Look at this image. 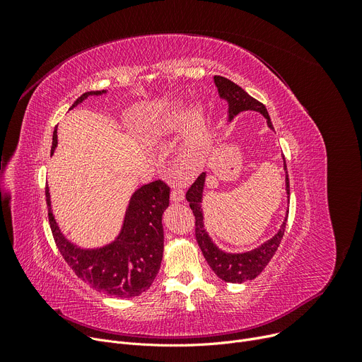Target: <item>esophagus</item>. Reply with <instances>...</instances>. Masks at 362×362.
Segmentation results:
<instances>
[{"instance_id": "1", "label": "esophagus", "mask_w": 362, "mask_h": 362, "mask_svg": "<svg viewBox=\"0 0 362 362\" xmlns=\"http://www.w3.org/2000/svg\"><path fill=\"white\" fill-rule=\"evenodd\" d=\"M171 201L173 202H180L183 201L185 198V192H183V187L182 186H173V189H171V195H170Z\"/></svg>"}]
</instances>
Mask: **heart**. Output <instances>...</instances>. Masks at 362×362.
Instances as JSON below:
<instances>
[{
    "label": "heart",
    "mask_w": 362,
    "mask_h": 362,
    "mask_svg": "<svg viewBox=\"0 0 362 362\" xmlns=\"http://www.w3.org/2000/svg\"><path fill=\"white\" fill-rule=\"evenodd\" d=\"M183 127V144L189 152H199L210 144L205 114L199 107L191 108L187 112L179 105H168L160 110L146 124L151 136H165Z\"/></svg>",
    "instance_id": "heart-1"
}]
</instances>
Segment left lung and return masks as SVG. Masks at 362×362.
Masks as SVG:
<instances>
[{
    "mask_svg": "<svg viewBox=\"0 0 362 362\" xmlns=\"http://www.w3.org/2000/svg\"><path fill=\"white\" fill-rule=\"evenodd\" d=\"M214 83L217 86L220 98L224 100L229 105L227 114H229V122L233 120L235 116H238L242 111H258L267 120L269 127L273 130V124L269 116L267 108L264 107L259 101L252 98L248 92H245L239 85L235 82L223 78V76H214ZM284 160V158H283ZM284 171H286V192L289 195V176L286 161H284ZM206 173H201L198 179L189 187L186 192V201L189 202V206L195 216V236L199 248L204 254V258L210 264L213 272L224 281L227 283H243L255 279L264 269L265 265L270 262L273 255L276 254L279 245L281 242V238L284 235V227H286L288 214L284 217L283 224L280 226L279 232L269 240H265L258 248L246 252L239 254H230L221 251L218 246L213 242V239L205 230L204 224V213H202V195H204V186H205ZM289 213V211H288Z\"/></svg>",
    "mask_w": 362,
    "mask_h": 362,
    "instance_id": "obj_1",
    "label": "left lung"
}]
</instances>
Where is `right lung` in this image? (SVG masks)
Wrapping results in <instances>:
<instances>
[{
	"instance_id": "right-lung-1",
	"label": "right lung",
	"mask_w": 362,
	"mask_h": 362,
	"mask_svg": "<svg viewBox=\"0 0 362 362\" xmlns=\"http://www.w3.org/2000/svg\"><path fill=\"white\" fill-rule=\"evenodd\" d=\"M107 90H90L74 101V108L90 95ZM57 129L52 133L51 156L57 148ZM48 218L54 240L60 254L79 279L95 291L117 298L138 296L154 281L163 259L164 230L163 213L168 206L170 187L156 180L133 192L119 236L101 248H82L70 242L55 221L49 189H45Z\"/></svg>"
}]
</instances>
